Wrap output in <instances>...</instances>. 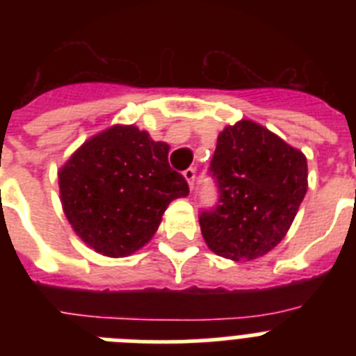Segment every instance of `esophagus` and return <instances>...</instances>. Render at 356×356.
I'll list each match as a JSON object with an SVG mask.
<instances>
[{"instance_id": "34e87169", "label": "esophagus", "mask_w": 356, "mask_h": 356, "mask_svg": "<svg viewBox=\"0 0 356 356\" xmlns=\"http://www.w3.org/2000/svg\"><path fill=\"white\" fill-rule=\"evenodd\" d=\"M184 178L187 180L188 184V188L191 191H194V185H196V169H187V171H184Z\"/></svg>"}]
</instances>
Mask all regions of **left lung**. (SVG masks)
Returning <instances> with one entry per match:
<instances>
[{"label": "left lung", "mask_w": 356, "mask_h": 356, "mask_svg": "<svg viewBox=\"0 0 356 356\" xmlns=\"http://www.w3.org/2000/svg\"><path fill=\"white\" fill-rule=\"evenodd\" d=\"M210 171L219 205L201 212L207 246L234 262L267 254L287 235L308 188L307 156L251 119L217 137Z\"/></svg>", "instance_id": "1"}]
</instances>
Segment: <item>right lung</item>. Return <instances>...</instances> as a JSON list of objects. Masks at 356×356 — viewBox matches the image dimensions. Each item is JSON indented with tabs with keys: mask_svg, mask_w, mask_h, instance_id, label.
Masks as SVG:
<instances>
[{
	"mask_svg": "<svg viewBox=\"0 0 356 356\" xmlns=\"http://www.w3.org/2000/svg\"><path fill=\"white\" fill-rule=\"evenodd\" d=\"M168 155L169 144L155 143L147 131L114 124L85 140L58 169L62 209L90 250L121 259L151 241L169 203L188 194Z\"/></svg>",
	"mask_w": 356,
	"mask_h": 356,
	"instance_id": "obj_1",
	"label": "right lung"
}]
</instances>
